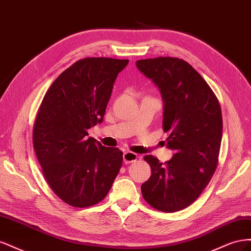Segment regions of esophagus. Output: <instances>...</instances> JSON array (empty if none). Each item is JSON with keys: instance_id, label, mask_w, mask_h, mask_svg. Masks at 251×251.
Returning <instances> with one entry per match:
<instances>
[{"instance_id": "obj_1", "label": "esophagus", "mask_w": 251, "mask_h": 251, "mask_svg": "<svg viewBox=\"0 0 251 251\" xmlns=\"http://www.w3.org/2000/svg\"><path fill=\"white\" fill-rule=\"evenodd\" d=\"M138 155L133 153V151H126V153L124 154V162L126 164L127 163H132L134 161H136L138 159Z\"/></svg>"}]
</instances>
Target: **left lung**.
I'll return each instance as SVG.
<instances>
[{"label":"left lung","instance_id":"left-lung-1","mask_svg":"<svg viewBox=\"0 0 251 251\" xmlns=\"http://www.w3.org/2000/svg\"><path fill=\"white\" fill-rule=\"evenodd\" d=\"M138 69L153 80L164 101L163 131L175 151L164 163L147 155L151 175L141 185L144 200L163 212L195 202L214 176L222 140V112L214 91L185 60L177 57L139 59Z\"/></svg>","mask_w":251,"mask_h":251}]
</instances>
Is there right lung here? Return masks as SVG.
<instances>
[{
	"label": "right lung",
	"instance_id": "obj_1",
	"mask_svg": "<svg viewBox=\"0 0 251 251\" xmlns=\"http://www.w3.org/2000/svg\"><path fill=\"white\" fill-rule=\"evenodd\" d=\"M128 59L86 57L52 82L33 125L32 142L48 185L73 207L102 201L123 165V151L88 137L102 121L114 81Z\"/></svg>",
	"mask_w": 251,
	"mask_h": 251
}]
</instances>
